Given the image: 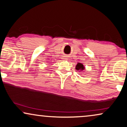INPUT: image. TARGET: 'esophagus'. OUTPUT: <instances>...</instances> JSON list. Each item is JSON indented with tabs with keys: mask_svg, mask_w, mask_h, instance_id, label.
I'll return each mask as SVG.
<instances>
[{
	"mask_svg": "<svg viewBox=\"0 0 127 127\" xmlns=\"http://www.w3.org/2000/svg\"><path fill=\"white\" fill-rule=\"evenodd\" d=\"M63 59H66L67 58H66V57H63Z\"/></svg>",
	"mask_w": 127,
	"mask_h": 127,
	"instance_id": "obj_1",
	"label": "esophagus"
}]
</instances>
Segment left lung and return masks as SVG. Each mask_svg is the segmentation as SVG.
Wrapping results in <instances>:
<instances>
[{
	"label": "left lung",
	"mask_w": 127,
	"mask_h": 127,
	"mask_svg": "<svg viewBox=\"0 0 127 127\" xmlns=\"http://www.w3.org/2000/svg\"><path fill=\"white\" fill-rule=\"evenodd\" d=\"M75 69H76L77 70H78H78H80V71H83V70H84V67L83 64L78 63L77 64L76 67H75Z\"/></svg>",
	"instance_id": "obj_1"
}]
</instances>
